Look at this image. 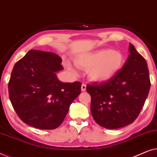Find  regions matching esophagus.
<instances>
[{"label": "esophagus", "instance_id": "esophagus-1", "mask_svg": "<svg viewBox=\"0 0 157 157\" xmlns=\"http://www.w3.org/2000/svg\"><path fill=\"white\" fill-rule=\"evenodd\" d=\"M86 90V85L84 84V83H83V84L81 85V91H85Z\"/></svg>", "mask_w": 157, "mask_h": 157}]
</instances>
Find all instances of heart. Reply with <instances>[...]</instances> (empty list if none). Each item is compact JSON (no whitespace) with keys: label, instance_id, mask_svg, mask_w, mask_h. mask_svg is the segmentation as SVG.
<instances>
[{"label":"heart","instance_id":"1","mask_svg":"<svg viewBox=\"0 0 157 157\" xmlns=\"http://www.w3.org/2000/svg\"><path fill=\"white\" fill-rule=\"evenodd\" d=\"M74 63L78 67L88 69V77L93 81L102 82L112 78L123 67L124 57L119 51L101 49L77 56ZM66 68L74 72L69 63Z\"/></svg>","mask_w":157,"mask_h":157}]
</instances>
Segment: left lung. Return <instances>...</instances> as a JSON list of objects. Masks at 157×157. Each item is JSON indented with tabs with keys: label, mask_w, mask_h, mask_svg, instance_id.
<instances>
[{
	"label": "left lung",
	"mask_w": 157,
	"mask_h": 157,
	"mask_svg": "<svg viewBox=\"0 0 157 157\" xmlns=\"http://www.w3.org/2000/svg\"><path fill=\"white\" fill-rule=\"evenodd\" d=\"M128 51L127 60L112 78L86 86L92 117L104 128H119L133 123L149 94L151 83L147 62L132 44Z\"/></svg>",
	"instance_id": "left-lung-1"
}]
</instances>
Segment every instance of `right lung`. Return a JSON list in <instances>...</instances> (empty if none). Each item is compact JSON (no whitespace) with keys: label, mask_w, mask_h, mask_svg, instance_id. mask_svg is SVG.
Instances as JSON below:
<instances>
[{"label":"right lung","mask_w":157,"mask_h":157,"mask_svg":"<svg viewBox=\"0 0 157 157\" xmlns=\"http://www.w3.org/2000/svg\"><path fill=\"white\" fill-rule=\"evenodd\" d=\"M62 59L54 53L30 50L15 64L8 83L12 106L19 118L39 129L61 125L70 105L81 94V83H63L56 73Z\"/></svg>","instance_id":"obj_1"}]
</instances>
